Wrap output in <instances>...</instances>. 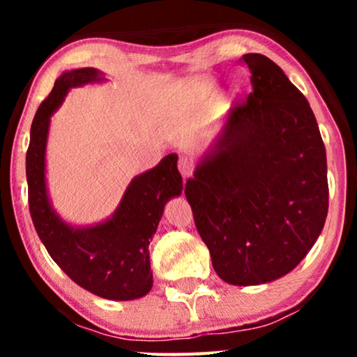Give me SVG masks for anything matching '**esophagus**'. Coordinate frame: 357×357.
Returning a JSON list of instances; mask_svg holds the SVG:
<instances>
[{"mask_svg":"<svg viewBox=\"0 0 357 357\" xmlns=\"http://www.w3.org/2000/svg\"><path fill=\"white\" fill-rule=\"evenodd\" d=\"M178 169H179V173H181L183 178H190V176L192 174V169H195V165H192L191 159H188V158H179V161H178Z\"/></svg>","mask_w":357,"mask_h":357,"instance_id":"esophagus-1","label":"esophagus"}]
</instances>
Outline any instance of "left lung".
Returning <instances> with one entry per match:
<instances>
[{
  "instance_id": "obj_1",
  "label": "left lung",
  "mask_w": 357,
  "mask_h": 357,
  "mask_svg": "<svg viewBox=\"0 0 357 357\" xmlns=\"http://www.w3.org/2000/svg\"><path fill=\"white\" fill-rule=\"evenodd\" d=\"M241 61L253 90L230 109L184 195L215 272L247 287L301 264L326 223L329 186L326 147L304 93L265 55Z\"/></svg>"
}]
</instances>
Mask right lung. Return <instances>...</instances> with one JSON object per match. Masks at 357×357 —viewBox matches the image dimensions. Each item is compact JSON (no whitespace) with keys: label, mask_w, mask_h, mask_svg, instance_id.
Wrapping results in <instances>:
<instances>
[{"label":"right lung","mask_w":357,"mask_h":357,"mask_svg":"<svg viewBox=\"0 0 357 357\" xmlns=\"http://www.w3.org/2000/svg\"><path fill=\"white\" fill-rule=\"evenodd\" d=\"M102 80L104 77L97 68L65 72L40 104L26 151L28 204L45 248L75 284L109 301H132L144 297L153 287L149 240L158 230L167 199L181 195L178 155L167 154L153 169L136 176L116 213L104 223L87 228L70 227L53 211L45 181L52 114L72 87Z\"/></svg>","instance_id":"1"}]
</instances>
